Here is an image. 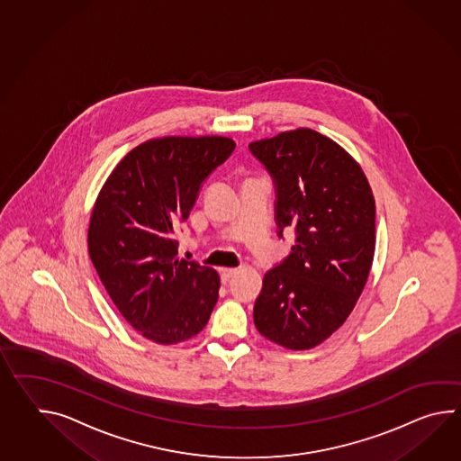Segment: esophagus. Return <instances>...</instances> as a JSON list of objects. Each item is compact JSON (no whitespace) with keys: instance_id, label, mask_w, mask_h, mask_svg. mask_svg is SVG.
I'll return each instance as SVG.
<instances>
[{"instance_id":"obj_1","label":"esophagus","mask_w":461,"mask_h":461,"mask_svg":"<svg viewBox=\"0 0 461 461\" xmlns=\"http://www.w3.org/2000/svg\"><path fill=\"white\" fill-rule=\"evenodd\" d=\"M238 275V269L236 267H225V269H221V279H223V283H228L231 277H235Z\"/></svg>"}]
</instances>
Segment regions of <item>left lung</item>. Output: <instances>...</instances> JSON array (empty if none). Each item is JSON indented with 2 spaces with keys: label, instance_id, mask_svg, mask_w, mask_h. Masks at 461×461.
<instances>
[{
  "label": "left lung",
  "instance_id": "8db88e82",
  "mask_svg": "<svg viewBox=\"0 0 461 461\" xmlns=\"http://www.w3.org/2000/svg\"><path fill=\"white\" fill-rule=\"evenodd\" d=\"M273 176L277 235L296 231L256 299L261 336L291 350L319 346L362 294L375 251V200L360 165L326 135L296 129L249 143Z\"/></svg>",
  "mask_w": 461,
  "mask_h": 461
}]
</instances>
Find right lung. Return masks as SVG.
Returning <instances> with one entry per match:
<instances>
[{"label":"right lung","instance_id":"add662e5","mask_svg":"<svg viewBox=\"0 0 461 461\" xmlns=\"http://www.w3.org/2000/svg\"><path fill=\"white\" fill-rule=\"evenodd\" d=\"M235 145L220 135L150 139L123 157L94 203V267L123 319L157 344L196 336L218 301V273L180 259L175 233Z\"/></svg>","mask_w":461,"mask_h":461}]
</instances>
